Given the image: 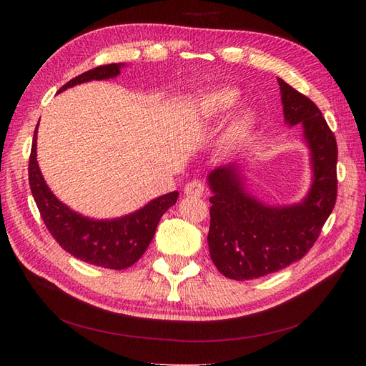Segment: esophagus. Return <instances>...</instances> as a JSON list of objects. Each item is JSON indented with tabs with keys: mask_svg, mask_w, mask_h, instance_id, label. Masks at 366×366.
Listing matches in <instances>:
<instances>
[{
	"mask_svg": "<svg viewBox=\"0 0 366 366\" xmlns=\"http://www.w3.org/2000/svg\"><path fill=\"white\" fill-rule=\"evenodd\" d=\"M204 184L200 180L189 182L184 186V194L187 197H203L204 195Z\"/></svg>",
	"mask_w": 366,
	"mask_h": 366,
	"instance_id": "obj_1",
	"label": "esophagus"
}]
</instances>
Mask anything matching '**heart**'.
Returning a JSON list of instances; mask_svg holds the SVG:
<instances>
[{
	"label": "heart",
	"instance_id": "obj_1",
	"mask_svg": "<svg viewBox=\"0 0 366 366\" xmlns=\"http://www.w3.org/2000/svg\"><path fill=\"white\" fill-rule=\"evenodd\" d=\"M238 93L232 88H218L200 97L198 108L204 117H218L234 107ZM254 128V119L249 112H241L232 119L219 140V149L224 154H235L246 145Z\"/></svg>",
	"mask_w": 366,
	"mask_h": 366
}]
</instances>
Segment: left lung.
I'll return each mask as SVG.
<instances>
[{"label":"left lung","mask_w":366,"mask_h":366,"mask_svg":"<svg viewBox=\"0 0 366 366\" xmlns=\"http://www.w3.org/2000/svg\"><path fill=\"white\" fill-rule=\"evenodd\" d=\"M285 124H302L313 183L301 203L265 206L246 192L238 164L209 174L207 244L219 273L235 281L257 280L305 257L320 235L337 197V143L320 109L278 77Z\"/></svg>","instance_id":"1"}]
</instances>
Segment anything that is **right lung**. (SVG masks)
<instances>
[{"label": "right lung", "mask_w": 366, "mask_h": 366, "mask_svg": "<svg viewBox=\"0 0 366 366\" xmlns=\"http://www.w3.org/2000/svg\"><path fill=\"white\" fill-rule=\"evenodd\" d=\"M124 62L107 64L73 77L61 90L88 81L116 77ZM36 131L29 159V183L39 214L51 237L74 258L99 267L124 270L136 264L148 249L162 215L177 203L179 192L164 194L129 215L114 219H93L74 212L50 191L36 162Z\"/></svg>", "instance_id": "right-lung-1"}]
</instances>
